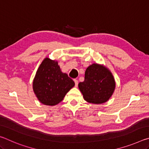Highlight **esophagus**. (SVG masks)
<instances>
[{
	"label": "esophagus",
	"mask_w": 149,
	"mask_h": 149,
	"mask_svg": "<svg viewBox=\"0 0 149 149\" xmlns=\"http://www.w3.org/2000/svg\"><path fill=\"white\" fill-rule=\"evenodd\" d=\"M74 82H75V87H77V85H78V81L76 79H74Z\"/></svg>",
	"instance_id": "34e87169"
}]
</instances>
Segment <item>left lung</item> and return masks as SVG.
Listing matches in <instances>:
<instances>
[{
	"instance_id": "8db88e82",
	"label": "left lung",
	"mask_w": 149,
	"mask_h": 149,
	"mask_svg": "<svg viewBox=\"0 0 149 149\" xmlns=\"http://www.w3.org/2000/svg\"><path fill=\"white\" fill-rule=\"evenodd\" d=\"M78 87L87 102L102 104L112 97L116 88V81L107 67L94 63L85 70L84 81L80 82Z\"/></svg>"
}]
</instances>
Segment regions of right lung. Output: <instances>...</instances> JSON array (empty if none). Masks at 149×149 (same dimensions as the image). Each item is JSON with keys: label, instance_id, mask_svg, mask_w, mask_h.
Segmentation results:
<instances>
[{"label": "right lung", "instance_id": "obj_1", "mask_svg": "<svg viewBox=\"0 0 149 149\" xmlns=\"http://www.w3.org/2000/svg\"><path fill=\"white\" fill-rule=\"evenodd\" d=\"M74 85V81L61 71L58 61L46 57L35 75L33 90L42 104L55 106L62 101Z\"/></svg>", "mask_w": 149, "mask_h": 149}]
</instances>
